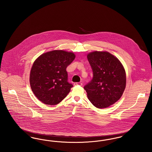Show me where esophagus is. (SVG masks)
Wrapping results in <instances>:
<instances>
[{
    "instance_id": "1",
    "label": "esophagus",
    "mask_w": 152,
    "mask_h": 152,
    "mask_svg": "<svg viewBox=\"0 0 152 152\" xmlns=\"http://www.w3.org/2000/svg\"><path fill=\"white\" fill-rule=\"evenodd\" d=\"M82 85H83V84L81 83H80V82L74 83V86H82Z\"/></svg>"
}]
</instances>
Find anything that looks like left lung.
<instances>
[{
  "label": "left lung",
  "instance_id": "1",
  "mask_svg": "<svg viewBox=\"0 0 152 152\" xmlns=\"http://www.w3.org/2000/svg\"><path fill=\"white\" fill-rule=\"evenodd\" d=\"M93 77L84 88L91 102L97 108H105L122 96L126 74L117 58L108 52L94 51L87 56Z\"/></svg>",
  "mask_w": 152,
  "mask_h": 152
}]
</instances>
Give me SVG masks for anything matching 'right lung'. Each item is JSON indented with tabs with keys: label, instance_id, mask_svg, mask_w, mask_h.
I'll return each instance as SVG.
<instances>
[{
	"label": "right lung",
	"instance_id": "add662e5",
	"mask_svg": "<svg viewBox=\"0 0 152 152\" xmlns=\"http://www.w3.org/2000/svg\"><path fill=\"white\" fill-rule=\"evenodd\" d=\"M72 52L55 50L43 53L32 66L29 82L36 97L47 105H56L73 87L68 81L66 67L74 60Z\"/></svg>",
	"mask_w": 152,
	"mask_h": 152
}]
</instances>
